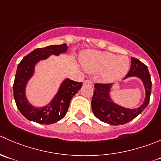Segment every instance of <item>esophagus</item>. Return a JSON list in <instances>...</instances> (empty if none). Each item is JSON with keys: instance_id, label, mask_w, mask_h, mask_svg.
Instances as JSON below:
<instances>
[{"instance_id": "34e87169", "label": "esophagus", "mask_w": 161, "mask_h": 161, "mask_svg": "<svg viewBox=\"0 0 161 161\" xmlns=\"http://www.w3.org/2000/svg\"><path fill=\"white\" fill-rule=\"evenodd\" d=\"M83 84H84V85L90 86V85H92V81H90V80H89V79H87V80L84 81Z\"/></svg>"}]
</instances>
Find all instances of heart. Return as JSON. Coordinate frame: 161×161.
Segmentation results:
<instances>
[{
    "mask_svg": "<svg viewBox=\"0 0 161 161\" xmlns=\"http://www.w3.org/2000/svg\"><path fill=\"white\" fill-rule=\"evenodd\" d=\"M81 63L89 72H102V78L106 82H113L126 75L130 66V60L126 56L116 57L108 52L89 51L82 55Z\"/></svg>",
    "mask_w": 161,
    "mask_h": 161,
    "instance_id": "heart-1",
    "label": "heart"
}]
</instances>
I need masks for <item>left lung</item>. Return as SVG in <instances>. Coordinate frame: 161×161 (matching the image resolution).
Segmentation results:
<instances>
[{
  "label": "left lung",
  "instance_id": "obj_1",
  "mask_svg": "<svg viewBox=\"0 0 161 161\" xmlns=\"http://www.w3.org/2000/svg\"><path fill=\"white\" fill-rule=\"evenodd\" d=\"M133 76L139 78L144 84L146 98L143 104L135 109L126 108L118 105L110 97V90L112 84L96 83L94 85L91 106L93 114L97 118L110 125H123L134 119L147 107L152 88L150 75L147 66L135 57H131L130 71L124 79Z\"/></svg>",
  "mask_w": 161,
  "mask_h": 161
}]
</instances>
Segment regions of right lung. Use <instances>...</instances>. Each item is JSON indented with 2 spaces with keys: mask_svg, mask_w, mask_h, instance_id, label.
<instances>
[{
  "mask_svg": "<svg viewBox=\"0 0 161 161\" xmlns=\"http://www.w3.org/2000/svg\"><path fill=\"white\" fill-rule=\"evenodd\" d=\"M67 50V44L38 48L23 57L19 64L13 84L14 99L19 112L27 119L37 124H52L58 122L66 115L71 99L81 89L82 82L66 79L52 101L42 108L34 107L28 102L25 88L28 80L34 75V67L39 60L47 59L51 55L58 56Z\"/></svg>",
  "mask_w": 161,
  "mask_h": 161,
  "instance_id": "add662e5",
  "label": "right lung"
}]
</instances>
